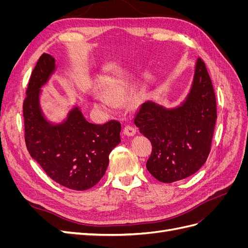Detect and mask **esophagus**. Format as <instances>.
Masks as SVG:
<instances>
[{"label":"esophagus","mask_w":248,"mask_h":248,"mask_svg":"<svg viewBox=\"0 0 248 248\" xmlns=\"http://www.w3.org/2000/svg\"><path fill=\"white\" fill-rule=\"evenodd\" d=\"M123 132H124L125 136H127V137H133L134 134L137 133V130H136V128H134V127L127 125V126L124 127Z\"/></svg>","instance_id":"1"}]
</instances>
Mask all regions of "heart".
Masks as SVG:
<instances>
[{
    "label": "heart",
    "instance_id": "heart-1",
    "mask_svg": "<svg viewBox=\"0 0 248 248\" xmlns=\"http://www.w3.org/2000/svg\"><path fill=\"white\" fill-rule=\"evenodd\" d=\"M121 90H120V88H112L111 90H109V91H108V97L112 100V101H119L120 99H121L122 97V94H121Z\"/></svg>",
    "mask_w": 248,
    "mask_h": 248
}]
</instances>
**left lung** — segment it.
<instances>
[{"label": "left lung", "mask_w": 248, "mask_h": 248, "mask_svg": "<svg viewBox=\"0 0 248 248\" xmlns=\"http://www.w3.org/2000/svg\"><path fill=\"white\" fill-rule=\"evenodd\" d=\"M216 119L212 80L199 58L190 93L181 107L167 109L148 101L134 117L140 132L152 144L146 164L150 174L172 183L197 172L211 151Z\"/></svg>", "instance_id": "left-lung-1"}]
</instances>
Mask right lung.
Masks as SVG:
<instances>
[{
	"instance_id": "right-lung-1",
	"label": "right lung",
	"mask_w": 248,
	"mask_h": 248,
	"mask_svg": "<svg viewBox=\"0 0 248 248\" xmlns=\"http://www.w3.org/2000/svg\"><path fill=\"white\" fill-rule=\"evenodd\" d=\"M55 70V59L43 54L29 80L24 100L25 140L30 155L57 183L72 190H87L100 181L108 155L119 142L121 124L89 123L74 108L61 124L44 119L39 106L40 88Z\"/></svg>"
}]
</instances>
